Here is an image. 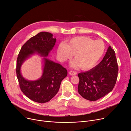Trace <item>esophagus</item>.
Listing matches in <instances>:
<instances>
[{
  "label": "esophagus",
  "mask_w": 131,
  "mask_h": 131,
  "mask_svg": "<svg viewBox=\"0 0 131 131\" xmlns=\"http://www.w3.org/2000/svg\"><path fill=\"white\" fill-rule=\"evenodd\" d=\"M69 73L71 75H74L77 74V72H75V71H70Z\"/></svg>",
  "instance_id": "obj_1"
}]
</instances>
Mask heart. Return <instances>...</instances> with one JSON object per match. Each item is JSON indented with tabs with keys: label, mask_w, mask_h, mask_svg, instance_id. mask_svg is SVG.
<instances>
[{
	"label": "heart",
	"mask_w": 131,
	"mask_h": 131,
	"mask_svg": "<svg viewBox=\"0 0 131 131\" xmlns=\"http://www.w3.org/2000/svg\"><path fill=\"white\" fill-rule=\"evenodd\" d=\"M105 50V45L102 41H94L86 36H77L72 38L67 44H60L58 53L63 61L71 58L72 55H74L75 60L71 62V67H80L83 70H89L97 64Z\"/></svg>",
	"instance_id": "heart-1"
}]
</instances>
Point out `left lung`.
I'll list each match as a JSON object with an SVG mask.
<instances>
[{"label":"left lung","mask_w":131,"mask_h":131,"mask_svg":"<svg viewBox=\"0 0 131 131\" xmlns=\"http://www.w3.org/2000/svg\"><path fill=\"white\" fill-rule=\"evenodd\" d=\"M118 71L115 52L110 46L97 66L89 71L78 74L79 94L90 101H95L105 96L114 88Z\"/></svg>","instance_id":"left-lung-1"}]
</instances>
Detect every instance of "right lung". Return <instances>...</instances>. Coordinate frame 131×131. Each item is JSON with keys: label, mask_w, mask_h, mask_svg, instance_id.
<instances>
[{"label": "right lung", "mask_w": 131, "mask_h": 131, "mask_svg": "<svg viewBox=\"0 0 131 131\" xmlns=\"http://www.w3.org/2000/svg\"><path fill=\"white\" fill-rule=\"evenodd\" d=\"M56 42V38L53 37L51 33L40 32L23 45L18 54L16 71L19 87L24 94L34 102L44 103L50 101L56 95L61 81L67 75L66 68L45 58L53 48ZM35 52L45 57L43 72L39 80L29 81L23 78L20 68L26 59Z\"/></svg>", "instance_id": "obj_1"}]
</instances>
